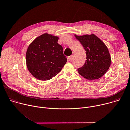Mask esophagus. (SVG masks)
Listing matches in <instances>:
<instances>
[{"instance_id": "1", "label": "esophagus", "mask_w": 130, "mask_h": 130, "mask_svg": "<svg viewBox=\"0 0 130 130\" xmlns=\"http://www.w3.org/2000/svg\"><path fill=\"white\" fill-rule=\"evenodd\" d=\"M72 56H69L68 57V60H70L71 59H72Z\"/></svg>"}]
</instances>
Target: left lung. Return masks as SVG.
<instances>
[{"label":"left lung","mask_w":130,"mask_h":130,"mask_svg":"<svg viewBox=\"0 0 130 130\" xmlns=\"http://www.w3.org/2000/svg\"><path fill=\"white\" fill-rule=\"evenodd\" d=\"M83 46L86 54L85 64L77 69L84 78L93 80L101 78L109 69L111 59L105 43L94 34L77 36L74 35Z\"/></svg>","instance_id":"obj_1"}]
</instances>
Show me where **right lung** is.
Here are the masks:
<instances>
[{
    "label": "right lung",
    "mask_w": 130,
    "mask_h": 130,
    "mask_svg": "<svg viewBox=\"0 0 130 130\" xmlns=\"http://www.w3.org/2000/svg\"><path fill=\"white\" fill-rule=\"evenodd\" d=\"M59 37L44 33L29 45L26 53L27 68L35 78L47 80L57 75L67 62Z\"/></svg>",
    "instance_id": "1"
}]
</instances>
